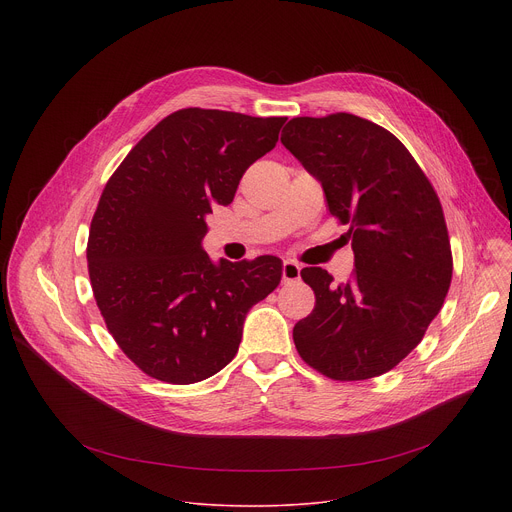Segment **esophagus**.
<instances>
[{
  "label": "esophagus",
  "mask_w": 512,
  "mask_h": 512,
  "mask_svg": "<svg viewBox=\"0 0 512 512\" xmlns=\"http://www.w3.org/2000/svg\"><path fill=\"white\" fill-rule=\"evenodd\" d=\"M300 273H302V267L296 263V261H283V269H281V279L283 283H291V281H298L300 279Z\"/></svg>",
  "instance_id": "34e87169"
}]
</instances>
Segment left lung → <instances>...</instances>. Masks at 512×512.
Listing matches in <instances>:
<instances>
[{
	"mask_svg": "<svg viewBox=\"0 0 512 512\" xmlns=\"http://www.w3.org/2000/svg\"><path fill=\"white\" fill-rule=\"evenodd\" d=\"M281 143L322 184L330 212L350 223L354 251L346 283L334 285L322 267L302 269L316 306L294 326L296 348L334 381L379 377L421 342L450 289L440 198L405 145L362 117H294Z\"/></svg>",
	"mask_w": 512,
	"mask_h": 512,
	"instance_id": "left-lung-1",
	"label": "left lung"
}]
</instances>
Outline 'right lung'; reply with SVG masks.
Wrapping results in <instances>:
<instances>
[{
	"label": "right lung",
	"instance_id": "1",
	"mask_svg": "<svg viewBox=\"0 0 512 512\" xmlns=\"http://www.w3.org/2000/svg\"><path fill=\"white\" fill-rule=\"evenodd\" d=\"M287 117L180 109L109 178L87 261L107 330L158 381L190 385L235 358L247 312L281 281V259L214 263L202 249L212 204H231L245 170Z\"/></svg>",
	"mask_w": 512,
	"mask_h": 512
}]
</instances>
